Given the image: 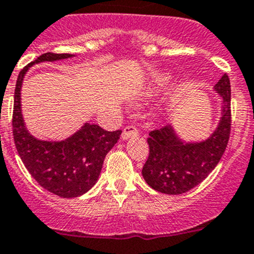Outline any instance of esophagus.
Segmentation results:
<instances>
[{"label": "esophagus", "mask_w": 254, "mask_h": 254, "mask_svg": "<svg viewBox=\"0 0 254 254\" xmlns=\"http://www.w3.org/2000/svg\"><path fill=\"white\" fill-rule=\"evenodd\" d=\"M138 134H139L138 128H135L134 126H127L125 127L124 132H122V139H128V138L137 137Z\"/></svg>", "instance_id": "1"}]
</instances>
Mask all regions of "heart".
Segmentation results:
<instances>
[{
    "label": "heart",
    "instance_id": "obj_1",
    "mask_svg": "<svg viewBox=\"0 0 254 254\" xmlns=\"http://www.w3.org/2000/svg\"><path fill=\"white\" fill-rule=\"evenodd\" d=\"M170 81V75L168 74H162L160 76H158V79L155 80L154 85L150 89V92H158L163 89L164 86H167L168 82Z\"/></svg>",
    "mask_w": 254,
    "mask_h": 254
}]
</instances>
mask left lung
<instances>
[{
    "label": "left lung",
    "instance_id": "1",
    "mask_svg": "<svg viewBox=\"0 0 254 254\" xmlns=\"http://www.w3.org/2000/svg\"><path fill=\"white\" fill-rule=\"evenodd\" d=\"M213 89L222 99V109L218 126L207 139L187 143L170 125L150 130L147 139L149 155L142 175L152 189L163 194H183L206 179L218 164L231 133V85L227 75L223 74Z\"/></svg>",
    "mask_w": 254,
    "mask_h": 254
}]
</instances>
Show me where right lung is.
Listing matches in <instances>:
<instances>
[{"mask_svg": "<svg viewBox=\"0 0 254 254\" xmlns=\"http://www.w3.org/2000/svg\"><path fill=\"white\" fill-rule=\"evenodd\" d=\"M72 54L44 53L21 70L14 90L13 139L24 167L36 182L60 197H77L96 184L107 153L120 139L122 130L102 129L85 124L77 132L59 142L34 138L24 126L21 110V89L29 67L43 62L67 59Z\"/></svg>", "mask_w": 254, "mask_h": 254, "instance_id": "1", "label": "right lung"}]
</instances>
